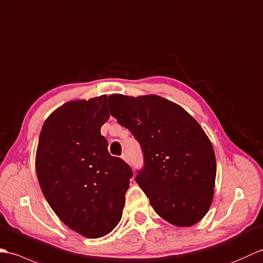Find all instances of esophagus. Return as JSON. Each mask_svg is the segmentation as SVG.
Masks as SVG:
<instances>
[{"label": "esophagus", "instance_id": "1", "mask_svg": "<svg viewBox=\"0 0 263 263\" xmlns=\"http://www.w3.org/2000/svg\"><path fill=\"white\" fill-rule=\"evenodd\" d=\"M121 159L124 160L126 163H129V159H128V156H127V154L126 153H124L122 154V156H121Z\"/></svg>", "mask_w": 263, "mask_h": 263}]
</instances>
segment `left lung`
<instances>
[{
	"instance_id": "obj_1",
	"label": "left lung",
	"mask_w": 263,
	"mask_h": 263,
	"mask_svg": "<svg viewBox=\"0 0 263 263\" xmlns=\"http://www.w3.org/2000/svg\"><path fill=\"white\" fill-rule=\"evenodd\" d=\"M110 114L142 146L145 166L136 182L163 219L194 226L214 198L216 157L211 139L185 110L156 95L108 97Z\"/></svg>"
}]
</instances>
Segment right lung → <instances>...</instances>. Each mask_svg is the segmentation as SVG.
<instances>
[{"label":"right lung","mask_w":263,"mask_h":263,"mask_svg":"<svg viewBox=\"0 0 263 263\" xmlns=\"http://www.w3.org/2000/svg\"><path fill=\"white\" fill-rule=\"evenodd\" d=\"M109 117L106 95L64 103L45 120L36 152L46 200L64 224L89 238L118 225L133 176L101 135Z\"/></svg>","instance_id":"right-lung-1"}]
</instances>
